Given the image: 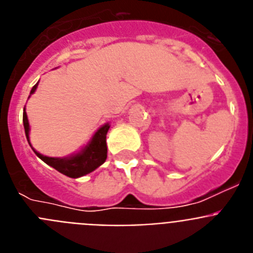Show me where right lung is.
Instances as JSON below:
<instances>
[{
	"label": "right lung",
	"instance_id": "right-lung-1",
	"mask_svg": "<svg viewBox=\"0 0 253 253\" xmlns=\"http://www.w3.org/2000/svg\"><path fill=\"white\" fill-rule=\"evenodd\" d=\"M38 84H35L33 88H31L30 93H34V91L37 90ZM22 122H24V128H25V134L26 139L29 142V122L28 116H26L25 109H24V114H22ZM110 128V125L105 124L104 126L96 131V134L93 135L92 140L90 142L88 146H86V148L82 152L77 153L76 156L67 158H53V157H46L43 154L38 153L35 149L33 151L35 152L38 157L42 161L51 166L53 169H55L57 171H59L60 173L68 176V177H81V176L87 175L92 172L93 169H96L99 166H101L102 163L106 161L107 157V147H106V134L107 130ZM30 144V143H29Z\"/></svg>",
	"mask_w": 253,
	"mask_h": 253
}]
</instances>
